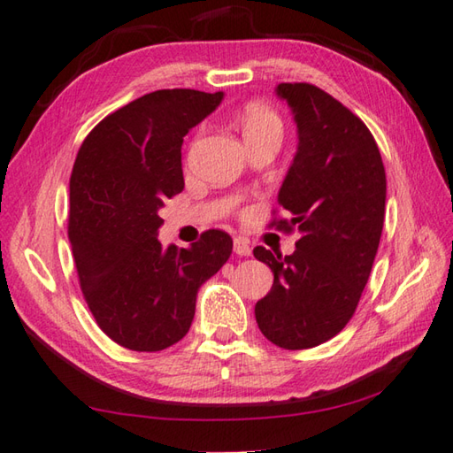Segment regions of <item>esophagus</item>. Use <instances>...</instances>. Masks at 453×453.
Instances as JSON below:
<instances>
[{
    "label": "esophagus",
    "mask_w": 453,
    "mask_h": 453,
    "mask_svg": "<svg viewBox=\"0 0 453 453\" xmlns=\"http://www.w3.org/2000/svg\"><path fill=\"white\" fill-rule=\"evenodd\" d=\"M234 253L242 255V257H250L251 255V245L245 237H235L234 239Z\"/></svg>",
    "instance_id": "obj_1"
}]
</instances>
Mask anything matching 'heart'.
<instances>
[{
  "mask_svg": "<svg viewBox=\"0 0 453 453\" xmlns=\"http://www.w3.org/2000/svg\"><path fill=\"white\" fill-rule=\"evenodd\" d=\"M242 127H243V135H251V133H259V131H280V119L279 115L274 113L267 105L261 104H251L247 105L243 115H242Z\"/></svg>",
  "mask_w": 453,
  "mask_h": 453,
  "instance_id": "obj_1",
  "label": "heart"
}]
</instances>
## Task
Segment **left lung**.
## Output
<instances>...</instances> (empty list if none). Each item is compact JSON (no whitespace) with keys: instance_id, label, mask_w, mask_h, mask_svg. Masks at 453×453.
I'll list each match as a JSON object with an SVG mask.
<instances>
[{"instance_id":"1","label":"left lung","mask_w":453,"mask_h":453,"mask_svg":"<svg viewBox=\"0 0 453 453\" xmlns=\"http://www.w3.org/2000/svg\"><path fill=\"white\" fill-rule=\"evenodd\" d=\"M277 96L295 113L298 149L279 190L290 219L271 226L303 235L292 255L253 250L274 274L255 318L274 345L308 349L356 312L383 232L387 176L371 131L335 97L306 82L279 84Z\"/></svg>"}]
</instances>
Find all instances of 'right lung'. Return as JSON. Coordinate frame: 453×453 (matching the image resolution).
<instances>
[{
  "label": "right lung",
  "mask_w": 453,
  "mask_h": 453,
  "mask_svg": "<svg viewBox=\"0 0 453 453\" xmlns=\"http://www.w3.org/2000/svg\"><path fill=\"white\" fill-rule=\"evenodd\" d=\"M224 92L157 90L88 133L70 176L68 239L88 308L102 332L133 351H161L190 330L198 288L234 250L208 229L188 250L158 242L166 198L184 188L182 141Z\"/></svg>",
  "instance_id": "right-lung-1"
}]
</instances>
